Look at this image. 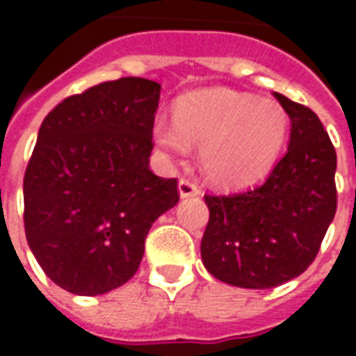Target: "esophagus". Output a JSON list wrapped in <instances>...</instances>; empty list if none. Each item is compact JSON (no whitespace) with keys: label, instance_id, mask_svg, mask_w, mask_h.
Segmentation results:
<instances>
[{"label":"esophagus","instance_id":"esophagus-1","mask_svg":"<svg viewBox=\"0 0 356 356\" xmlns=\"http://www.w3.org/2000/svg\"><path fill=\"white\" fill-rule=\"evenodd\" d=\"M200 194V188L196 183L188 181V179H181L179 181V196L181 198H188V196H198Z\"/></svg>","mask_w":356,"mask_h":356}]
</instances>
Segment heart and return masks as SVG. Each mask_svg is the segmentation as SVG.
<instances>
[{
	"label": "heart",
	"instance_id": "obj_1",
	"mask_svg": "<svg viewBox=\"0 0 356 356\" xmlns=\"http://www.w3.org/2000/svg\"><path fill=\"white\" fill-rule=\"evenodd\" d=\"M288 125V112L273 99L231 89H202L175 102L173 124L156 122L152 139L173 158H185L191 148H200L202 171L209 181L244 186L273 168Z\"/></svg>",
	"mask_w": 356,
	"mask_h": 356
}]
</instances>
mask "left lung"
Segmentation results:
<instances>
[{
  "label": "left lung",
  "instance_id": "1",
  "mask_svg": "<svg viewBox=\"0 0 356 356\" xmlns=\"http://www.w3.org/2000/svg\"><path fill=\"white\" fill-rule=\"evenodd\" d=\"M291 122L290 145L265 183L204 196L202 261L221 282L265 290L299 276L336 216V150L313 110L275 93Z\"/></svg>",
  "mask_w": 356,
  "mask_h": 356
}]
</instances>
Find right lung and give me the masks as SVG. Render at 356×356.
Instances as JSON below:
<instances>
[{
	"mask_svg": "<svg viewBox=\"0 0 356 356\" xmlns=\"http://www.w3.org/2000/svg\"><path fill=\"white\" fill-rule=\"evenodd\" d=\"M162 86L120 78L72 95L43 120L24 173L28 246L53 282L101 296L131 278L177 179L150 171Z\"/></svg>",
	"mask_w": 356,
	"mask_h": 356,
	"instance_id": "obj_1",
	"label": "right lung"
}]
</instances>
